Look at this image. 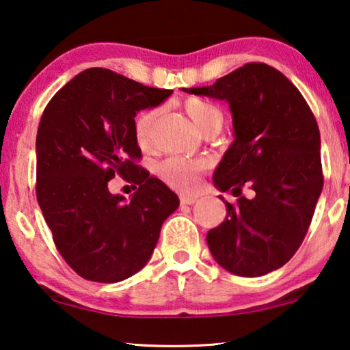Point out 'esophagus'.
Returning <instances> with one entry per match:
<instances>
[{"mask_svg": "<svg viewBox=\"0 0 350 350\" xmlns=\"http://www.w3.org/2000/svg\"><path fill=\"white\" fill-rule=\"evenodd\" d=\"M180 202H181V205H192V204H196V202H197V197H194V196H181Z\"/></svg>", "mask_w": 350, "mask_h": 350, "instance_id": "obj_1", "label": "esophagus"}]
</instances>
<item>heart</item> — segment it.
I'll return each mask as SVG.
<instances>
[{"instance_id": "b5f03b06", "label": "heart", "mask_w": 350, "mask_h": 350, "mask_svg": "<svg viewBox=\"0 0 350 350\" xmlns=\"http://www.w3.org/2000/svg\"><path fill=\"white\" fill-rule=\"evenodd\" d=\"M185 110L189 115L192 123L196 128L206 133L210 129H219L224 123V113L217 105L208 103V100L200 98H189L185 100ZM159 116V109H148L142 112L137 120H135V139H137L139 145L146 146L151 145L154 134V124ZM205 167V163L202 161H194L181 158V156H172V158L164 159L163 163L158 164L159 178L165 181L167 185L181 191H192L197 186L199 181L200 170Z\"/></svg>"}]
</instances>
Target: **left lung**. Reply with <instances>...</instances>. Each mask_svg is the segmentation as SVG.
I'll use <instances>...</instances> for the list:
<instances>
[{"mask_svg": "<svg viewBox=\"0 0 350 350\" xmlns=\"http://www.w3.org/2000/svg\"><path fill=\"white\" fill-rule=\"evenodd\" d=\"M185 93L226 100L234 142L213 174L227 216L206 235L217 265L237 276L278 270L300 247L321 197V133L300 91L271 66L250 63ZM243 187L252 189L246 200Z\"/></svg>", "mask_w": 350, "mask_h": 350, "instance_id": "left-lung-1", "label": "left lung"}]
</instances>
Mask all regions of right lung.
Wrapping results in <instances>:
<instances>
[{
	"label": "right lung",
	"instance_id": "1",
	"mask_svg": "<svg viewBox=\"0 0 350 350\" xmlns=\"http://www.w3.org/2000/svg\"><path fill=\"white\" fill-rule=\"evenodd\" d=\"M172 90L144 87L109 69H87L53 96L36 137V196L59 254L96 282L128 280L148 263L163 222L180 200L140 158L135 115ZM116 171L139 189L112 195Z\"/></svg>",
	"mask_w": 350,
	"mask_h": 350
}]
</instances>
